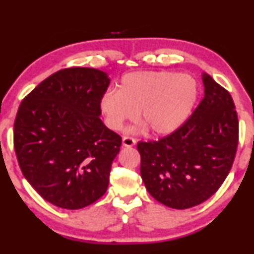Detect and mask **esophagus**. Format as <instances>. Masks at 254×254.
Here are the masks:
<instances>
[{"instance_id": "34e87169", "label": "esophagus", "mask_w": 254, "mask_h": 254, "mask_svg": "<svg viewBox=\"0 0 254 254\" xmlns=\"http://www.w3.org/2000/svg\"><path fill=\"white\" fill-rule=\"evenodd\" d=\"M135 142H136L135 139H133V137H130V136H124L122 139L123 147H127V148L133 147V145L135 144Z\"/></svg>"}]
</instances>
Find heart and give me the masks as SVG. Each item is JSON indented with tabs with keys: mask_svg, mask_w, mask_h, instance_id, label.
I'll list each match as a JSON object with an SVG mask.
<instances>
[{
	"mask_svg": "<svg viewBox=\"0 0 254 254\" xmlns=\"http://www.w3.org/2000/svg\"><path fill=\"white\" fill-rule=\"evenodd\" d=\"M198 96L194 77L174 71H136L123 76L119 91L109 89L100 98L106 126L120 130L127 121H141L132 132L150 128L153 134H169L190 115Z\"/></svg>",
	"mask_w": 254,
	"mask_h": 254,
	"instance_id": "b5f03b06",
	"label": "heart"
}]
</instances>
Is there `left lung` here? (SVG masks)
<instances>
[{"label":"left lung","instance_id":"obj_1","mask_svg":"<svg viewBox=\"0 0 254 254\" xmlns=\"http://www.w3.org/2000/svg\"><path fill=\"white\" fill-rule=\"evenodd\" d=\"M203 84V100L182 127L136 145L145 188L171 208L194 207L214 195L229 175L238 149L233 98L207 74Z\"/></svg>","mask_w":254,"mask_h":254}]
</instances>
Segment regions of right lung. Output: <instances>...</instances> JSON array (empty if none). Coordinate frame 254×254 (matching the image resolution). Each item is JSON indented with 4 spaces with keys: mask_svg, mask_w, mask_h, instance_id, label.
Wrapping results in <instances>:
<instances>
[{
    "mask_svg": "<svg viewBox=\"0 0 254 254\" xmlns=\"http://www.w3.org/2000/svg\"><path fill=\"white\" fill-rule=\"evenodd\" d=\"M110 78L94 68L55 72L25 96L13 143L24 178L42 198L79 209L105 194L122 137L100 119Z\"/></svg>",
    "mask_w": 254,
    "mask_h": 254,
    "instance_id": "right-lung-1",
    "label": "right lung"
}]
</instances>
